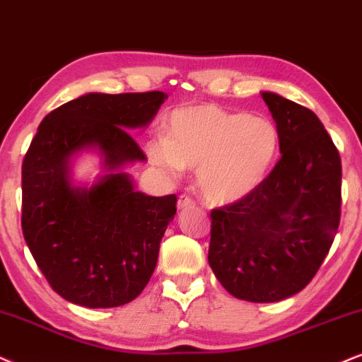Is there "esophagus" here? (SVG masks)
Returning a JSON list of instances; mask_svg holds the SVG:
<instances>
[{"instance_id":"obj_1","label":"esophagus","mask_w":362,"mask_h":362,"mask_svg":"<svg viewBox=\"0 0 362 362\" xmlns=\"http://www.w3.org/2000/svg\"><path fill=\"white\" fill-rule=\"evenodd\" d=\"M194 205H195V200L192 199L190 195H187V194H182L180 197H178L177 207L180 209V210H184V209H189V207H194Z\"/></svg>"}]
</instances>
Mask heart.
<instances>
[{"instance_id": "heart-1", "label": "heart", "mask_w": 362, "mask_h": 362, "mask_svg": "<svg viewBox=\"0 0 362 362\" xmlns=\"http://www.w3.org/2000/svg\"><path fill=\"white\" fill-rule=\"evenodd\" d=\"M148 155L170 175L199 167V189L209 202L239 200L262 184L279 152V130L265 117L227 112L215 105L175 110L167 136L148 141Z\"/></svg>"}]
</instances>
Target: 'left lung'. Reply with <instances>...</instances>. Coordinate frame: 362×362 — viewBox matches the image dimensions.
Segmentation results:
<instances>
[{
    "label": "left lung",
    "instance_id": "8db88e82",
    "mask_svg": "<svg viewBox=\"0 0 362 362\" xmlns=\"http://www.w3.org/2000/svg\"><path fill=\"white\" fill-rule=\"evenodd\" d=\"M279 130L281 158L262 184L210 212L209 264L223 289L277 303L304 289L341 221V157L313 110L262 93Z\"/></svg>",
    "mask_w": 362,
    "mask_h": 362
}]
</instances>
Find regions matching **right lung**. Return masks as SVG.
Instances as JSON below:
<instances>
[{"mask_svg": "<svg viewBox=\"0 0 362 362\" xmlns=\"http://www.w3.org/2000/svg\"><path fill=\"white\" fill-rule=\"evenodd\" d=\"M168 95L88 93L49 112L21 167V228L52 289L83 308H117L145 289L177 195L135 192L127 173L75 189L68 158L95 145L110 170L145 160L130 128L152 120Z\"/></svg>", "mask_w": 362, "mask_h": 362, "instance_id": "obj_1", "label": "right lung"}]
</instances>
